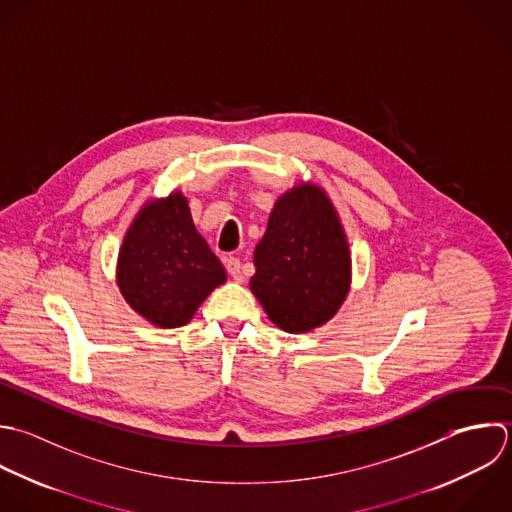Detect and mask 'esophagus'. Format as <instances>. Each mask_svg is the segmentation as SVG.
Returning a JSON list of instances; mask_svg holds the SVG:
<instances>
[{"instance_id":"34e87169","label":"esophagus","mask_w":512,"mask_h":512,"mask_svg":"<svg viewBox=\"0 0 512 512\" xmlns=\"http://www.w3.org/2000/svg\"><path fill=\"white\" fill-rule=\"evenodd\" d=\"M227 271H229V275H231L235 281H239V283L245 279L243 265H241V261H239V259H235V257L227 259Z\"/></svg>"}]
</instances>
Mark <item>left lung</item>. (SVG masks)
Wrapping results in <instances>:
<instances>
[{"label": "left lung", "instance_id": "left-lung-1", "mask_svg": "<svg viewBox=\"0 0 512 512\" xmlns=\"http://www.w3.org/2000/svg\"><path fill=\"white\" fill-rule=\"evenodd\" d=\"M253 263L251 291L283 331H313L339 311L351 285V255L321 187L299 183L277 199Z\"/></svg>", "mask_w": 512, "mask_h": 512}]
</instances>
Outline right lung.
<instances>
[{"mask_svg": "<svg viewBox=\"0 0 512 512\" xmlns=\"http://www.w3.org/2000/svg\"><path fill=\"white\" fill-rule=\"evenodd\" d=\"M225 281L221 261L197 233L179 191L143 205L117 261L119 291L141 317L161 329L181 327Z\"/></svg>", "mask_w": 512, "mask_h": 512, "instance_id": "1", "label": "right lung"}]
</instances>
